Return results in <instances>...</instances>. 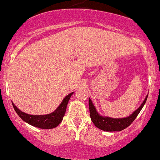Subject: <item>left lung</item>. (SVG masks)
<instances>
[{
  "instance_id": "1",
  "label": "left lung",
  "mask_w": 160,
  "mask_h": 160,
  "mask_svg": "<svg viewBox=\"0 0 160 160\" xmlns=\"http://www.w3.org/2000/svg\"><path fill=\"white\" fill-rule=\"evenodd\" d=\"M148 95H146L145 100L142 102V104L137 110H135L132 114L125 118H111L108 117H102L98 113L95 106H94L90 98H89V113H90L91 119L94 124L100 130L106 131V132H114V131H121L124 129L130 126L132 122L135 119L137 116L138 115L140 111L143 108L144 105H145L146 100H147Z\"/></svg>"
}]
</instances>
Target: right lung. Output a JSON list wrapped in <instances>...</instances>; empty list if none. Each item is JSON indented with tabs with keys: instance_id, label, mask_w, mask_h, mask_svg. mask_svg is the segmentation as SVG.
Segmentation results:
<instances>
[{
	"instance_id": "right-lung-1",
	"label": "right lung",
	"mask_w": 160,
	"mask_h": 160,
	"mask_svg": "<svg viewBox=\"0 0 160 160\" xmlns=\"http://www.w3.org/2000/svg\"><path fill=\"white\" fill-rule=\"evenodd\" d=\"M73 92L70 93L69 95L65 96V98L61 102L60 106L54 112L49 114L46 115H31L22 112V111L17 108V107L12 102L13 107H14L15 111H16L19 117L21 118L23 121L30 124V125L36 127V128L41 129H52L58 127L60 122H62L63 117L65 116V111H66L67 105L68 102Z\"/></svg>"
}]
</instances>
